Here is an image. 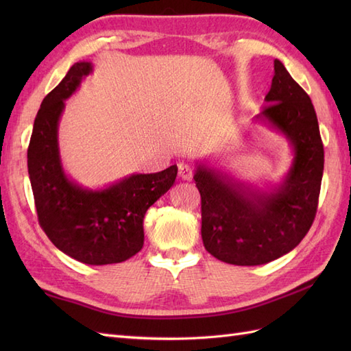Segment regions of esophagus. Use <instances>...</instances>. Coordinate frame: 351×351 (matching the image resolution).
Returning a JSON list of instances; mask_svg holds the SVG:
<instances>
[{
  "mask_svg": "<svg viewBox=\"0 0 351 351\" xmlns=\"http://www.w3.org/2000/svg\"><path fill=\"white\" fill-rule=\"evenodd\" d=\"M178 173H180V178L184 181H190L193 178V169L189 166V164H184L181 162L180 166H178Z\"/></svg>",
  "mask_w": 351,
  "mask_h": 351,
  "instance_id": "1",
  "label": "esophagus"
}]
</instances>
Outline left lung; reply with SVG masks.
I'll return each instance as SVG.
<instances>
[{
  "instance_id": "1",
  "label": "left lung",
  "mask_w": 351,
  "mask_h": 351,
  "mask_svg": "<svg viewBox=\"0 0 351 351\" xmlns=\"http://www.w3.org/2000/svg\"><path fill=\"white\" fill-rule=\"evenodd\" d=\"M265 106L256 116L294 149L285 181L274 191L249 189L226 173L197 166L205 249L223 263L261 265L293 250L314 223L324 149L311 98L279 60Z\"/></svg>"
}]
</instances>
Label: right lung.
<instances>
[{"mask_svg":"<svg viewBox=\"0 0 351 351\" xmlns=\"http://www.w3.org/2000/svg\"><path fill=\"white\" fill-rule=\"evenodd\" d=\"M92 72L78 62L40 104L28 145V175L39 225L51 243L88 265L117 264L143 247V219L171 185L176 164L158 173L131 175L102 190H87L64 175L58 154V121L64 101Z\"/></svg>","mask_w":351,"mask_h":351,"instance_id":"add662e5","label":"right lung"}]
</instances>
